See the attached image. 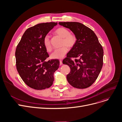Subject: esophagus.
Instances as JSON below:
<instances>
[{"mask_svg":"<svg viewBox=\"0 0 122 122\" xmlns=\"http://www.w3.org/2000/svg\"><path fill=\"white\" fill-rule=\"evenodd\" d=\"M60 65H62V60H60Z\"/></svg>","mask_w":122,"mask_h":122,"instance_id":"34e87169","label":"esophagus"}]
</instances>
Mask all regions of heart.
Listing matches in <instances>:
<instances>
[{
	"mask_svg": "<svg viewBox=\"0 0 122 122\" xmlns=\"http://www.w3.org/2000/svg\"><path fill=\"white\" fill-rule=\"evenodd\" d=\"M54 34L62 37L61 46L55 50L51 54V57L53 59H62L65 56L68 51V47H73L76 43V36L73 33H70L69 30L65 28L60 27L56 29ZM43 46L47 52H51L52 50L50 40L48 36H46L43 38Z\"/></svg>",
	"mask_w": 122,
	"mask_h": 122,
	"instance_id": "heart-1",
	"label": "heart"
}]
</instances>
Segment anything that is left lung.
<instances>
[{"label": "left lung", "mask_w": 122, "mask_h": 122, "mask_svg": "<svg viewBox=\"0 0 122 122\" xmlns=\"http://www.w3.org/2000/svg\"><path fill=\"white\" fill-rule=\"evenodd\" d=\"M59 24L72 30L76 37L75 45L63 60V64L71 70L67 75V81L75 88H87L97 80L103 66V48L94 31L82 24Z\"/></svg>", "instance_id": "8db88e82"}]
</instances>
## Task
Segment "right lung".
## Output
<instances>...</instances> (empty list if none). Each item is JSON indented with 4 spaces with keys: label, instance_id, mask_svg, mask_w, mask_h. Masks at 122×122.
Segmentation results:
<instances>
[{
    "label": "right lung",
    "instance_id": "right-lung-1",
    "mask_svg": "<svg viewBox=\"0 0 122 122\" xmlns=\"http://www.w3.org/2000/svg\"><path fill=\"white\" fill-rule=\"evenodd\" d=\"M57 24L44 23L28 28L16 49L17 71L25 84L36 90L52 86L54 73L59 68V60L46 61L49 56L43 46L44 37Z\"/></svg>",
    "mask_w": 122,
    "mask_h": 122
}]
</instances>
